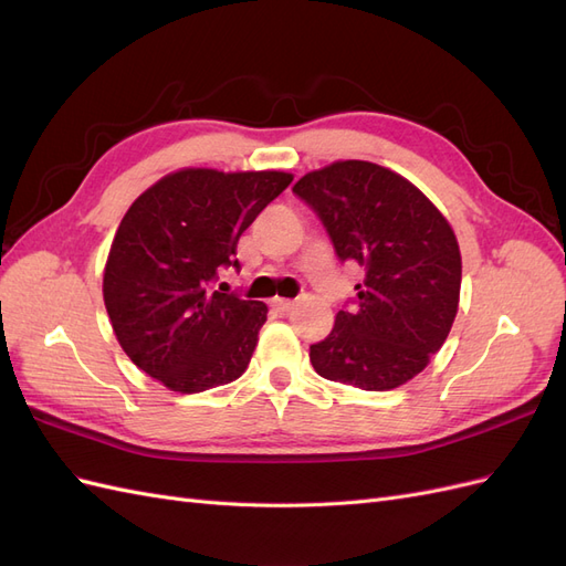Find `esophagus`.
<instances>
[{"mask_svg": "<svg viewBox=\"0 0 566 566\" xmlns=\"http://www.w3.org/2000/svg\"><path fill=\"white\" fill-rule=\"evenodd\" d=\"M295 306V300H283V297H279V300H273V310L276 312H290Z\"/></svg>", "mask_w": 566, "mask_h": 566, "instance_id": "esophagus-1", "label": "esophagus"}]
</instances>
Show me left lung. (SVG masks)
<instances>
[{"mask_svg": "<svg viewBox=\"0 0 566 566\" xmlns=\"http://www.w3.org/2000/svg\"><path fill=\"white\" fill-rule=\"evenodd\" d=\"M293 191L328 231L342 262L364 266L356 302L310 347L325 380L387 391L416 378L447 342L458 314V238L418 186L366 160H337Z\"/></svg>", "mask_w": 566, "mask_h": 566, "instance_id": "8db88e82", "label": "left lung"}]
</instances>
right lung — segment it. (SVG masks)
Instances as JSON below:
<instances>
[{
	"instance_id": "obj_1",
	"label": "right lung",
	"mask_w": 566,
	"mask_h": 566,
	"mask_svg": "<svg viewBox=\"0 0 566 566\" xmlns=\"http://www.w3.org/2000/svg\"><path fill=\"white\" fill-rule=\"evenodd\" d=\"M293 175L186 167L158 179L119 221L104 269V302L119 347L179 394L245 373L266 304L214 290L235 266L238 238Z\"/></svg>"
}]
</instances>
